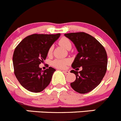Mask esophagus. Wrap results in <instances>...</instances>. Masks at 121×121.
<instances>
[{
    "instance_id": "esophagus-1",
    "label": "esophagus",
    "mask_w": 121,
    "mask_h": 121,
    "mask_svg": "<svg viewBox=\"0 0 121 121\" xmlns=\"http://www.w3.org/2000/svg\"><path fill=\"white\" fill-rule=\"evenodd\" d=\"M63 73L65 74H68L70 73V71H67V70H64V71H63Z\"/></svg>"
}]
</instances>
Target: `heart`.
<instances>
[{
    "label": "heart",
    "mask_w": 121,
    "mask_h": 121,
    "mask_svg": "<svg viewBox=\"0 0 121 121\" xmlns=\"http://www.w3.org/2000/svg\"><path fill=\"white\" fill-rule=\"evenodd\" d=\"M59 44L64 48V49L68 50L71 47V44L70 41L68 38L63 37L61 38L59 41ZM52 51V47H50L48 50V54H51ZM70 61L69 59H56L52 62V65L54 67L58 69H64L66 67L67 65L70 63Z\"/></svg>",
    "instance_id": "obj_1"
}]
</instances>
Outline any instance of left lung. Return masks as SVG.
<instances>
[{
	"label": "left lung",
	"instance_id": "obj_1",
	"mask_svg": "<svg viewBox=\"0 0 121 121\" xmlns=\"http://www.w3.org/2000/svg\"><path fill=\"white\" fill-rule=\"evenodd\" d=\"M64 36L74 44L78 54L71 66L82 67L80 71L71 70L76 78L70 86L76 92L88 93L100 83L106 72L108 64L106 50L96 38L85 32L65 34Z\"/></svg>",
	"mask_w": 121,
	"mask_h": 121
}]
</instances>
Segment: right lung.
Segmentation results:
<instances>
[{"instance_id": "add662e5", "label": "right lung", "mask_w": 121, "mask_h": 121, "mask_svg": "<svg viewBox=\"0 0 121 121\" xmlns=\"http://www.w3.org/2000/svg\"><path fill=\"white\" fill-rule=\"evenodd\" d=\"M60 36V34L31 35L15 48L14 73L20 84L28 91L42 92L50 84L56 69L49 67L43 71L39 65L46 59L49 48Z\"/></svg>"}]
</instances>
